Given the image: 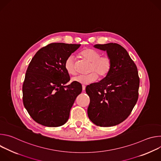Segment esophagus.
<instances>
[{
    "instance_id": "1",
    "label": "esophagus",
    "mask_w": 161,
    "mask_h": 161,
    "mask_svg": "<svg viewBox=\"0 0 161 161\" xmlns=\"http://www.w3.org/2000/svg\"><path fill=\"white\" fill-rule=\"evenodd\" d=\"M85 88H86V86L85 85H82V90H83V91L85 90Z\"/></svg>"
}]
</instances>
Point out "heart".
<instances>
[{
  "label": "heart",
  "instance_id": "obj_1",
  "mask_svg": "<svg viewBox=\"0 0 161 161\" xmlns=\"http://www.w3.org/2000/svg\"><path fill=\"white\" fill-rule=\"evenodd\" d=\"M82 58L90 63L88 67V73L86 75H79L74 77L72 81L82 85H89L95 82L98 75L100 78L105 77L110 71L112 66L111 58L108 55L101 56L99 52L86 48L80 53ZM64 67L68 74L75 75L76 73L75 57L73 55L69 57L64 64Z\"/></svg>",
  "mask_w": 161,
  "mask_h": 161
}]
</instances>
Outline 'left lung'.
<instances>
[{"instance_id": "obj_1", "label": "left lung", "mask_w": 161, "mask_h": 161, "mask_svg": "<svg viewBox=\"0 0 161 161\" xmlns=\"http://www.w3.org/2000/svg\"><path fill=\"white\" fill-rule=\"evenodd\" d=\"M112 60L109 73L99 82L86 87L90 97L89 119L100 127H111L125 120L138 99L140 78L128 52L117 43L96 44Z\"/></svg>"}]
</instances>
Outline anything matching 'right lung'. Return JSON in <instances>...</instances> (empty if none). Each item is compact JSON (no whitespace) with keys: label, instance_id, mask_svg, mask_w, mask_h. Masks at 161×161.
<instances>
[{"label":"right lung","instance_id":"1","mask_svg":"<svg viewBox=\"0 0 161 161\" xmlns=\"http://www.w3.org/2000/svg\"><path fill=\"white\" fill-rule=\"evenodd\" d=\"M81 44L51 43L41 48L31 60L23 84V102L32 119L47 127L67 122L82 86L70 80L64 64Z\"/></svg>","mask_w":161,"mask_h":161}]
</instances>
